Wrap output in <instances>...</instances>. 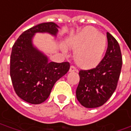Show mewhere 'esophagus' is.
Instances as JSON below:
<instances>
[{"mask_svg": "<svg viewBox=\"0 0 131 131\" xmlns=\"http://www.w3.org/2000/svg\"><path fill=\"white\" fill-rule=\"evenodd\" d=\"M77 71V70H76V68L74 67V66H71L70 67V72H76Z\"/></svg>", "mask_w": 131, "mask_h": 131, "instance_id": "esophagus-1", "label": "esophagus"}]
</instances>
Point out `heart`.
Here are the masks:
<instances>
[{
	"label": "heart",
	"mask_w": 131,
	"mask_h": 131,
	"mask_svg": "<svg viewBox=\"0 0 131 131\" xmlns=\"http://www.w3.org/2000/svg\"><path fill=\"white\" fill-rule=\"evenodd\" d=\"M104 35L98 33L94 27L84 28L67 41L70 48L75 50L74 58L78 65L88 68L96 66L101 61L106 47ZM66 52V50H64Z\"/></svg>",
	"instance_id": "1"
}]
</instances>
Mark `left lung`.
<instances>
[{"instance_id":"1","label":"left lung","mask_w":131,"mask_h":131,"mask_svg":"<svg viewBox=\"0 0 131 131\" xmlns=\"http://www.w3.org/2000/svg\"><path fill=\"white\" fill-rule=\"evenodd\" d=\"M107 49L104 58L95 68L81 70L76 98L88 108L100 107L116 90L122 66L120 47L116 38L107 32Z\"/></svg>"}]
</instances>
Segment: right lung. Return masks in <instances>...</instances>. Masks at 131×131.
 <instances>
[{
    "label": "right lung",
    "mask_w": 131,
    "mask_h": 131,
    "mask_svg": "<svg viewBox=\"0 0 131 131\" xmlns=\"http://www.w3.org/2000/svg\"><path fill=\"white\" fill-rule=\"evenodd\" d=\"M58 26L53 22L38 24L24 32L15 42L10 56V76L16 94L33 104H41L50 96L55 83L70 70L69 62L56 63L32 45L36 32L56 35Z\"/></svg>",
    "instance_id": "1"
}]
</instances>
